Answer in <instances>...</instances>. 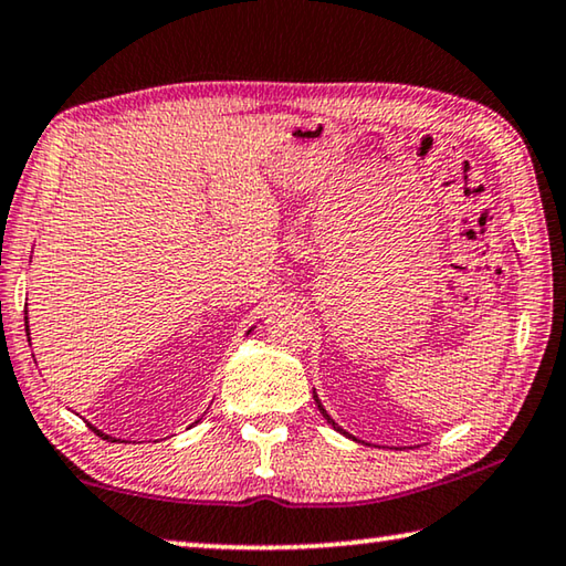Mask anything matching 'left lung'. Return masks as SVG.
Listing matches in <instances>:
<instances>
[{"mask_svg":"<svg viewBox=\"0 0 566 566\" xmlns=\"http://www.w3.org/2000/svg\"><path fill=\"white\" fill-rule=\"evenodd\" d=\"M314 401H317V407H319V411H322V415H324V419H327V421H329V424H332L334 429H337V432H342V434H344V429H342V427H337V421H334V419H332V417L327 415V409H324V407H322V401H319V399H314Z\"/></svg>","mask_w":566,"mask_h":566,"instance_id":"left-lung-1","label":"left lung"}]
</instances>
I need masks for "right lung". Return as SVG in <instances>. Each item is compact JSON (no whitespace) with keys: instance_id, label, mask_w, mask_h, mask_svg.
<instances>
[{"instance_id":"1","label":"right lung","mask_w":566,"mask_h":566,"mask_svg":"<svg viewBox=\"0 0 566 566\" xmlns=\"http://www.w3.org/2000/svg\"><path fill=\"white\" fill-rule=\"evenodd\" d=\"M92 429H94V427H92ZM94 432H97V434H99V437H104V439H112V437H107V434H102V432H99V429H94Z\"/></svg>"}]
</instances>
